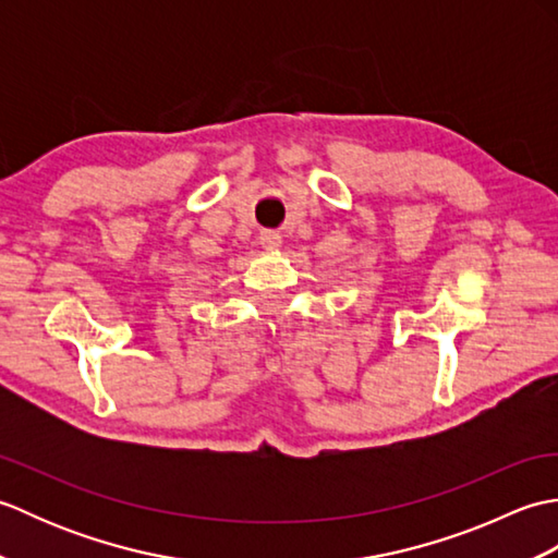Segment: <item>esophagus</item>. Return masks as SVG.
<instances>
[{
	"label": "esophagus",
	"instance_id": "obj_1",
	"mask_svg": "<svg viewBox=\"0 0 558 558\" xmlns=\"http://www.w3.org/2000/svg\"><path fill=\"white\" fill-rule=\"evenodd\" d=\"M280 244H282V236L278 232H272V230L260 232V246H264L266 252H278Z\"/></svg>",
	"mask_w": 558,
	"mask_h": 558
}]
</instances>
